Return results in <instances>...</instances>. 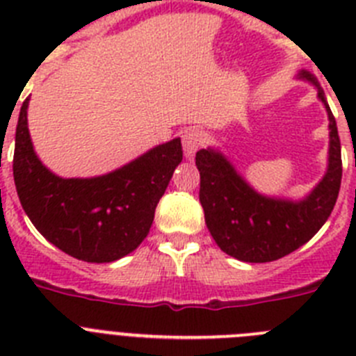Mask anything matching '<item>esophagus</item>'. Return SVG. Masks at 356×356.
<instances>
[{"instance_id": "1", "label": "esophagus", "mask_w": 356, "mask_h": 356, "mask_svg": "<svg viewBox=\"0 0 356 356\" xmlns=\"http://www.w3.org/2000/svg\"><path fill=\"white\" fill-rule=\"evenodd\" d=\"M205 140V134L201 130H196V128H188V130L184 131L181 135V143H184V151H185V156L191 159V156L196 153L197 149L201 147Z\"/></svg>"}]
</instances>
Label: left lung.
Here are the masks:
<instances>
[{"label": "left lung", "instance_id": "obj_1", "mask_svg": "<svg viewBox=\"0 0 356 356\" xmlns=\"http://www.w3.org/2000/svg\"><path fill=\"white\" fill-rule=\"evenodd\" d=\"M298 78L316 85L330 121L328 169L308 196L300 201L264 196L219 149L207 147L196 153L207 228L217 246L242 262H273L307 244L325 225L337 201L342 178L337 122L314 74L301 69Z\"/></svg>", "mask_w": 356, "mask_h": 356}]
</instances>
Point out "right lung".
Instances as JSON below:
<instances>
[{
  "label": "right lung",
  "mask_w": 356,
  "mask_h": 356,
  "mask_svg": "<svg viewBox=\"0 0 356 356\" xmlns=\"http://www.w3.org/2000/svg\"><path fill=\"white\" fill-rule=\"evenodd\" d=\"M28 102L15 128L14 181L33 226L58 250L83 262H114L137 250L184 159L180 139L155 146L108 175L60 178L33 151Z\"/></svg>",
  "instance_id": "obj_1"
}]
</instances>
